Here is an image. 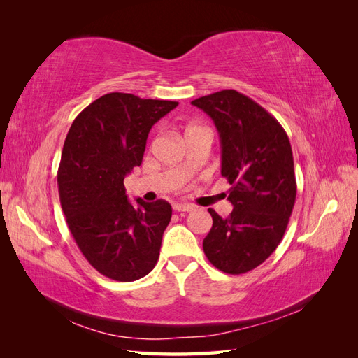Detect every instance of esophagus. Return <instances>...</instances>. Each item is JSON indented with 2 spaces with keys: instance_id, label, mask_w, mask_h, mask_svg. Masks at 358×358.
<instances>
[{
  "instance_id": "obj_1",
  "label": "esophagus",
  "mask_w": 358,
  "mask_h": 358,
  "mask_svg": "<svg viewBox=\"0 0 358 358\" xmlns=\"http://www.w3.org/2000/svg\"><path fill=\"white\" fill-rule=\"evenodd\" d=\"M173 209L176 212H191L194 208L191 204H183V203H175L173 204Z\"/></svg>"
}]
</instances>
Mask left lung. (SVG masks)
<instances>
[{"mask_svg": "<svg viewBox=\"0 0 358 358\" xmlns=\"http://www.w3.org/2000/svg\"><path fill=\"white\" fill-rule=\"evenodd\" d=\"M208 113L221 140V175L229 180L233 212L213 209L203 241L209 262L224 273L242 275L273 254L287 230L297 185L288 136L249 96L224 90L191 101Z\"/></svg>", "mask_w": 358, "mask_h": 358, "instance_id": "8db88e82", "label": "left lung"}]
</instances>
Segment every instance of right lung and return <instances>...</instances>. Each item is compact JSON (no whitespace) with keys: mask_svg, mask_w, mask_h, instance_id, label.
I'll list each match as a JSON object with an SVG mask.
<instances>
[{"mask_svg":"<svg viewBox=\"0 0 358 358\" xmlns=\"http://www.w3.org/2000/svg\"><path fill=\"white\" fill-rule=\"evenodd\" d=\"M179 103L110 92L76 116L64 142L58 191L67 225L90 264L121 282L158 262L171 218L166 200H128L124 178L142 164L150 128Z\"/></svg>","mask_w":358,"mask_h":358,"instance_id":"right-lung-1","label":"right lung"}]
</instances>
